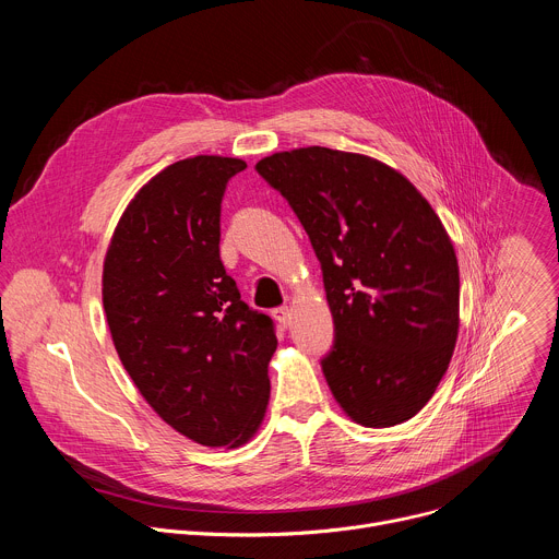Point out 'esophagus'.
Returning <instances> with one entry per match:
<instances>
[{
    "label": "esophagus",
    "mask_w": 559,
    "mask_h": 559,
    "mask_svg": "<svg viewBox=\"0 0 559 559\" xmlns=\"http://www.w3.org/2000/svg\"><path fill=\"white\" fill-rule=\"evenodd\" d=\"M272 313H274L276 323H278L281 328H287V325H289V318H292V313H289V307H276Z\"/></svg>",
    "instance_id": "obj_1"
}]
</instances>
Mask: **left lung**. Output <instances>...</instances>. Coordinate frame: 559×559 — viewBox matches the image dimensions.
<instances>
[{"instance_id": "1", "label": "left lung", "mask_w": 559, "mask_h": 559, "mask_svg": "<svg viewBox=\"0 0 559 559\" xmlns=\"http://www.w3.org/2000/svg\"><path fill=\"white\" fill-rule=\"evenodd\" d=\"M257 173L321 261L334 318L321 367L338 405L376 429L414 418L457 338L460 274L440 218L403 175L362 154L298 147L261 158Z\"/></svg>"}]
</instances>
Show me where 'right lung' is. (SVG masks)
Listing matches in <instances>:
<instances>
[{
  "mask_svg": "<svg viewBox=\"0 0 559 559\" xmlns=\"http://www.w3.org/2000/svg\"><path fill=\"white\" fill-rule=\"evenodd\" d=\"M248 168L192 156L158 173L123 212L104 263L117 354L147 405L205 447L243 444L263 420L272 318L241 300L221 263V201Z\"/></svg>",
  "mask_w": 559,
  "mask_h": 559,
  "instance_id": "obj_1",
  "label": "right lung"
}]
</instances>
